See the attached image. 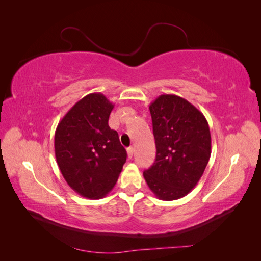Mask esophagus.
I'll return each mask as SVG.
<instances>
[{
  "mask_svg": "<svg viewBox=\"0 0 261 261\" xmlns=\"http://www.w3.org/2000/svg\"><path fill=\"white\" fill-rule=\"evenodd\" d=\"M134 152H135V149H134L133 147H129V148L127 149V154H128V158H132V156H133V154H134Z\"/></svg>",
  "mask_w": 261,
  "mask_h": 261,
  "instance_id": "1",
  "label": "esophagus"
}]
</instances>
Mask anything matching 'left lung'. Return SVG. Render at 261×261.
<instances>
[{
    "label": "left lung",
    "instance_id": "1",
    "mask_svg": "<svg viewBox=\"0 0 261 261\" xmlns=\"http://www.w3.org/2000/svg\"><path fill=\"white\" fill-rule=\"evenodd\" d=\"M156 154L144 172L149 188L161 200H176L198 183L211 154L204 115L175 94H161L149 106Z\"/></svg>",
    "mask_w": 261,
    "mask_h": 261
}]
</instances>
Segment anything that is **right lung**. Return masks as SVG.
<instances>
[{
  "label": "right lung",
  "instance_id": "1",
  "mask_svg": "<svg viewBox=\"0 0 261 261\" xmlns=\"http://www.w3.org/2000/svg\"><path fill=\"white\" fill-rule=\"evenodd\" d=\"M114 108L105 94H87L60 121L54 136L55 158L68 186L89 199L112 191L126 162L125 148L108 124Z\"/></svg>",
  "mask_w": 261,
  "mask_h": 261
}]
</instances>
